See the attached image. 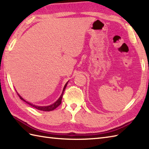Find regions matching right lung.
Instances as JSON below:
<instances>
[{
	"label": "right lung",
	"mask_w": 149,
	"mask_h": 149,
	"mask_svg": "<svg viewBox=\"0 0 149 149\" xmlns=\"http://www.w3.org/2000/svg\"><path fill=\"white\" fill-rule=\"evenodd\" d=\"M68 83V81L65 84L64 88H63L62 93H61V96L59 97V99H58V100H57L54 103H53L52 104H50V105L47 106H38L34 105V104H31V103H30V102H28L27 101L23 99V98H22V97L20 95H19V94L17 93V94H18V95L19 96V97H20V99H21V100H24V102H26L28 104H29L30 106H31L32 107H34V108H36V109H38V110H40V111H52V110H54V109H55L57 107H58V106L60 105V104H61V100H62V97H63V93H64V91H65V88H66V85H67Z\"/></svg>",
	"instance_id": "right-lung-1"
}]
</instances>
